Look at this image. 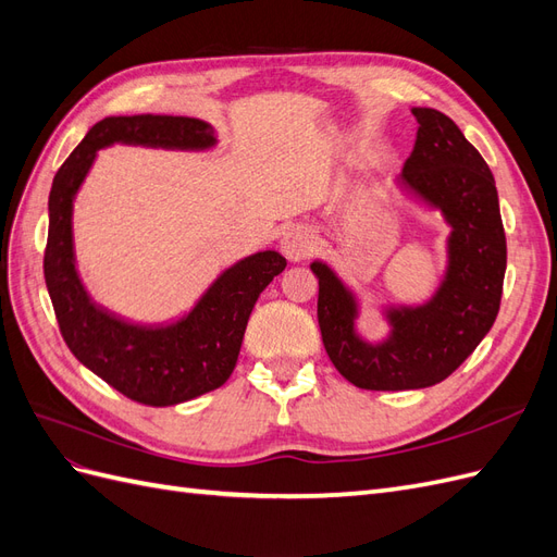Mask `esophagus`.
<instances>
[{
    "label": "esophagus",
    "instance_id": "1",
    "mask_svg": "<svg viewBox=\"0 0 557 557\" xmlns=\"http://www.w3.org/2000/svg\"><path fill=\"white\" fill-rule=\"evenodd\" d=\"M313 248H315V234H313L311 227L297 225V227L285 232L283 252H285V258H288V260H293V262L305 260V258L311 256Z\"/></svg>",
    "mask_w": 557,
    "mask_h": 557
}]
</instances>
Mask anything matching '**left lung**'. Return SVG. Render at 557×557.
<instances>
[{"mask_svg": "<svg viewBox=\"0 0 557 557\" xmlns=\"http://www.w3.org/2000/svg\"><path fill=\"white\" fill-rule=\"evenodd\" d=\"M416 146L401 185L442 209L448 239L446 281L425 307L391 311L393 336L369 346L352 330L356 299L323 262L318 276V325L332 364L362 391H416L458 369L499 313L507 237L493 172L460 127L436 109L416 107Z\"/></svg>", "mask_w": 557, "mask_h": 557, "instance_id": "8db88e82", "label": "left lung"}]
</instances>
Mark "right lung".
<instances>
[{"instance_id": "1", "label": "right lung", "mask_w": 557, "mask_h": 557, "mask_svg": "<svg viewBox=\"0 0 557 557\" xmlns=\"http://www.w3.org/2000/svg\"><path fill=\"white\" fill-rule=\"evenodd\" d=\"M115 141L162 148H209L213 129L185 115H111L64 160L48 197L46 288L64 344L92 374L146 407H172L221 387L237 364L252 307L285 269L276 250L256 252L218 278L199 305L170 327H137L99 311L78 281L72 205L99 148Z\"/></svg>"}]
</instances>
